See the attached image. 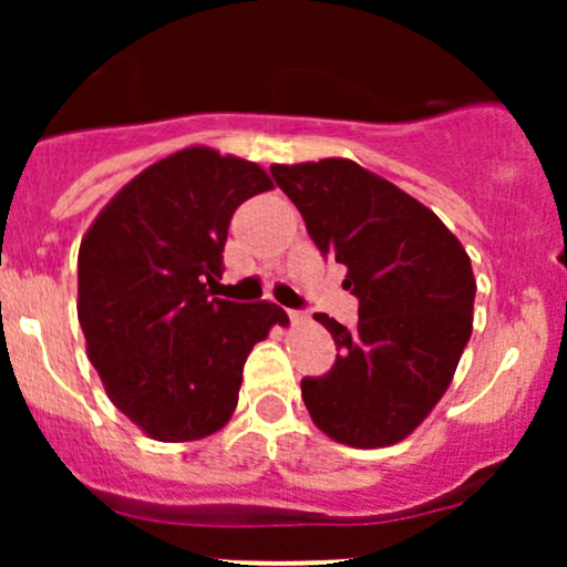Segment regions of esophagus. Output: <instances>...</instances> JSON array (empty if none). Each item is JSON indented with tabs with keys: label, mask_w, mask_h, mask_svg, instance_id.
Masks as SVG:
<instances>
[{
	"label": "esophagus",
	"mask_w": 567,
	"mask_h": 567,
	"mask_svg": "<svg viewBox=\"0 0 567 567\" xmlns=\"http://www.w3.org/2000/svg\"><path fill=\"white\" fill-rule=\"evenodd\" d=\"M288 317L292 320V324H306V322H309V317H306L303 311H288Z\"/></svg>",
	"instance_id": "34e87169"
}]
</instances>
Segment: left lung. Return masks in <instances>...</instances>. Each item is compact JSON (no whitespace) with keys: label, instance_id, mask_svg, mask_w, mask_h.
<instances>
[{"label":"left lung","instance_id":"obj_1","mask_svg":"<svg viewBox=\"0 0 567 567\" xmlns=\"http://www.w3.org/2000/svg\"><path fill=\"white\" fill-rule=\"evenodd\" d=\"M271 175L360 298L354 328L315 315L338 357L330 373L301 381L306 410L341 445H394L447 392L472 336L470 256L426 205L357 162L271 165Z\"/></svg>","mask_w":567,"mask_h":567}]
</instances>
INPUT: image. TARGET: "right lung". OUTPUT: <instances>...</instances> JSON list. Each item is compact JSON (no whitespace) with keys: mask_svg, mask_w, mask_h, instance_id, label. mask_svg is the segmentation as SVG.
Wrapping results in <instances>:
<instances>
[{"mask_svg":"<svg viewBox=\"0 0 567 567\" xmlns=\"http://www.w3.org/2000/svg\"><path fill=\"white\" fill-rule=\"evenodd\" d=\"M275 188L256 162L188 146L127 181L80 245L76 317L116 410L159 442L229 424L247 354L288 324L277 303L213 298L229 220Z\"/></svg>","mask_w":567,"mask_h":567,"instance_id":"right-lung-1","label":"right lung"}]
</instances>
